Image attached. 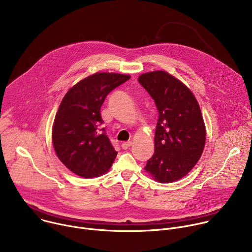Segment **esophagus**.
Wrapping results in <instances>:
<instances>
[{
  "label": "esophagus",
  "mask_w": 252,
  "mask_h": 252,
  "mask_svg": "<svg viewBox=\"0 0 252 252\" xmlns=\"http://www.w3.org/2000/svg\"><path fill=\"white\" fill-rule=\"evenodd\" d=\"M131 145H132V141H126L122 143V148L124 150H127L129 147H131Z\"/></svg>",
  "instance_id": "34e87169"
}]
</instances>
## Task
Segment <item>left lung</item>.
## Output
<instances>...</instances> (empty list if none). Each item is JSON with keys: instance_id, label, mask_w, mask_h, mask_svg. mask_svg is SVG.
Wrapping results in <instances>:
<instances>
[{"instance_id": "8db88e82", "label": "left lung", "mask_w": 252, "mask_h": 252, "mask_svg": "<svg viewBox=\"0 0 252 252\" xmlns=\"http://www.w3.org/2000/svg\"><path fill=\"white\" fill-rule=\"evenodd\" d=\"M138 83L158 112L155 154L145 169L158 183H173L192 169L204 149L206 132L198 102L187 86L163 70L142 74Z\"/></svg>"}]
</instances>
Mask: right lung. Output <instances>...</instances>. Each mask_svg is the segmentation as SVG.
<instances>
[{
	"mask_svg": "<svg viewBox=\"0 0 252 252\" xmlns=\"http://www.w3.org/2000/svg\"><path fill=\"white\" fill-rule=\"evenodd\" d=\"M115 73L94 74L69 89L63 96L53 126V145L60 160L85 178L109 170L118 155L104 128L100 107L113 90L129 80Z\"/></svg>",
	"mask_w": 252,
	"mask_h": 252,
	"instance_id": "obj_1",
	"label": "right lung"
}]
</instances>
